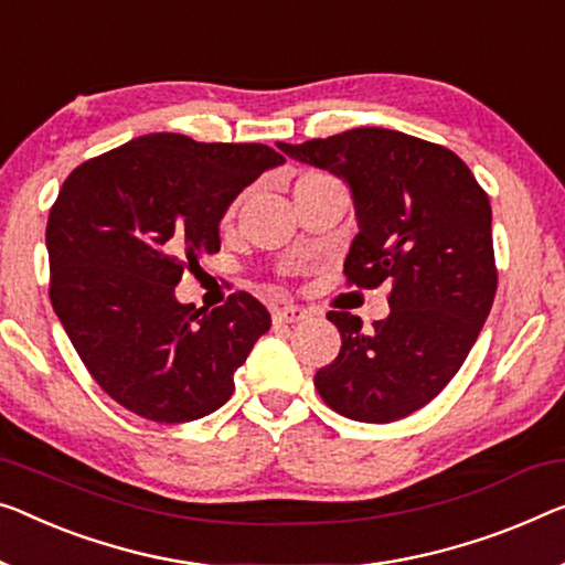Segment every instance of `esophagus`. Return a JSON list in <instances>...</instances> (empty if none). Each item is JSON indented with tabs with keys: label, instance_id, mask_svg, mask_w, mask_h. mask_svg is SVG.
<instances>
[{
	"label": "esophagus",
	"instance_id": "34e87169",
	"mask_svg": "<svg viewBox=\"0 0 565 565\" xmlns=\"http://www.w3.org/2000/svg\"><path fill=\"white\" fill-rule=\"evenodd\" d=\"M307 317H309V311L305 307H297V305H286V307L274 309V322L297 324V322H305Z\"/></svg>",
	"mask_w": 565,
	"mask_h": 565
}]
</instances>
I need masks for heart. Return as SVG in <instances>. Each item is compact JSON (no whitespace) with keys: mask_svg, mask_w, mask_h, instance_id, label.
Masks as SVG:
<instances>
[{"mask_svg":"<svg viewBox=\"0 0 565 565\" xmlns=\"http://www.w3.org/2000/svg\"><path fill=\"white\" fill-rule=\"evenodd\" d=\"M231 213H233V210H231Z\"/></svg>","mask_w":565,"mask_h":565,"instance_id":"heart-1","label":"heart"}]
</instances>
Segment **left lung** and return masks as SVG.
I'll list each match as a JSON object with an SVG mask.
<instances>
[{"label": "left lung", "mask_w": 565, "mask_h": 565, "mask_svg": "<svg viewBox=\"0 0 565 565\" xmlns=\"http://www.w3.org/2000/svg\"><path fill=\"white\" fill-rule=\"evenodd\" d=\"M279 149L350 188L358 235L348 281L393 284L391 315L373 330L350 311L327 315L342 348L319 367L317 391L352 420L406 418L457 375L492 309L490 198L454 151L381 126Z\"/></svg>", "instance_id": "obj_1"}]
</instances>
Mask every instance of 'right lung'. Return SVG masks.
<instances>
[{"label": "right lung", "instance_id": "obj_1", "mask_svg": "<svg viewBox=\"0 0 565 565\" xmlns=\"http://www.w3.org/2000/svg\"><path fill=\"white\" fill-rule=\"evenodd\" d=\"M284 162L266 145L162 131L67 174L45 231L50 301L94 381L131 414L184 424L233 395L271 315L246 291L195 309L174 286L221 250V221L243 188Z\"/></svg>", "mask_w": 565, "mask_h": 565}]
</instances>
